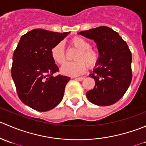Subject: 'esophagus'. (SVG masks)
I'll return each instance as SVG.
<instances>
[{
  "instance_id": "34e87169",
  "label": "esophagus",
  "mask_w": 146,
  "mask_h": 146,
  "mask_svg": "<svg viewBox=\"0 0 146 146\" xmlns=\"http://www.w3.org/2000/svg\"><path fill=\"white\" fill-rule=\"evenodd\" d=\"M85 79V77H79V78H76V80H78V81H82Z\"/></svg>"
}]
</instances>
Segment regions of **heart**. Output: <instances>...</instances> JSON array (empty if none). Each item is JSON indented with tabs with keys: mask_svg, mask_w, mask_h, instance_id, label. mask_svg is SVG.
I'll return each instance as SVG.
<instances>
[{
	"mask_svg": "<svg viewBox=\"0 0 146 146\" xmlns=\"http://www.w3.org/2000/svg\"><path fill=\"white\" fill-rule=\"evenodd\" d=\"M72 47L78 49L74 56L75 61L66 62L61 67V73L68 76H77L81 75L86 69V65L89 68H93L98 64L100 54L95 48L90 47L88 41L81 36H76L70 40ZM51 56L54 62L62 64L66 60L64 46L62 42L56 44L51 50Z\"/></svg>",
	"mask_w": 146,
	"mask_h": 146,
	"instance_id": "obj_1",
	"label": "heart"
}]
</instances>
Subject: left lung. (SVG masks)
<instances>
[{
  "instance_id": "8db88e82",
  "label": "left lung",
  "mask_w": 146,
  "mask_h": 146,
  "mask_svg": "<svg viewBox=\"0 0 146 146\" xmlns=\"http://www.w3.org/2000/svg\"><path fill=\"white\" fill-rule=\"evenodd\" d=\"M78 34L93 39L100 54L98 67L90 75L95 86L87 92V98L96 105H111L123 96L131 82V52L119 34L106 26Z\"/></svg>"
}]
</instances>
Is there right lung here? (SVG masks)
Wrapping results in <instances>:
<instances>
[{
    "label": "right lung",
    "instance_id": "obj_1",
    "mask_svg": "<svg viewBox=\"0 0 146 146\" xmlns=\"http://www.w3.org/2000/svg\"><path fill=\"white\" fill-rule=\"evenodd\" d=\"M69 33L35 29L22 36L15 50L12 78L20 100L33 110L48 111L62 100L70 78L53 76L59 69L51 58V50Z\"/></svg>",
    "mask_w": 146,
    "mask_h": 146
}]
</instances>
